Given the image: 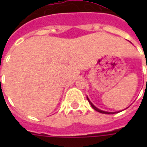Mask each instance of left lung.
Masks as SVG:
<instances>
[{
  "mask_svg": "<svg viewBox=\"0 0 147 147\" xmlns=\"http://www.w3.org/2000/svg\"><path fill=\"white\" fill-rule=\"evenodd\" d=\"M146 69H147V66H146ZM146 82H147V79H146ZM87 99H88V102H89L90 105H92V107H93V108H94V109L95 110V111H96L100 112V113H101V114H114V112H107V111H101V110L98 109V108H97V107H95V106H94V105H93V104H92V102H91V101H90L89 99H88V98H87Z\"/></svg>",
  "mask_w": 147,
  "mask_h": 147,
  "instance_id": "8db88e82",
  "label": "left lung"
}]
</instances>
